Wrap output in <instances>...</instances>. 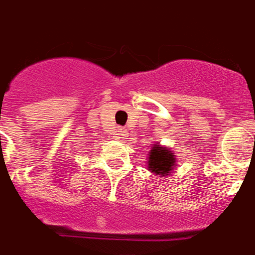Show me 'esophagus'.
Masks as SVG:
<instances>
[{
  "label": "esophagus",
  "mask_w": 255,
  "mask_h": 255,
  "mask_svg": "<svg viewBox=\"0 0 255 255\" xmlns=\"http://www.w3.org/2000/svg\"><path fill=\"white\" fill-rule=\"evenodd\" d=\"M122 135H124V134H122V130H121L120 133L117 134V138H122Z\"/></svg>",
  "instance_id": "esophagus-1"
}]
</instances>
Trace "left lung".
<instances>
[{"mask_svg": "<svg viewBox=\"0 0 255 255\" xmlns=\"http://www.w3.org/2000/svg\"><path fill=\"white\" fill-rule=\"evenodd\" d=\"M175 165V153L172 152L171 149L161 146V145H154L152 150L149 152L148 166L152 173L165 177L173 171Z\"/></svg>", "mask_w": 255, "mask_h": 255, "instance_id": "obj_1", "label": "left lung"}]
</instances>
